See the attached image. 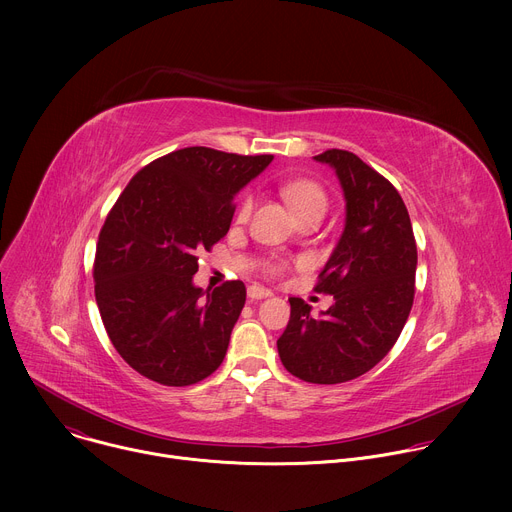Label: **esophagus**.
Segmentation results:
<instances>
[{
	"label": "esophagus",
	"instance_id": "obj_1",
	"mask_svg": "<svg viewBox=\"0 0 512 512\" xmlns=\"http://www.w3.org/2000/svg\"><path fill=\"white\" fill-rule=\"evenodd\" d=\"M247 294H249L251 300H263V298H269V296H271V291L265 289V287H261V285H249Z\"/></svg>",
	"mask_w": 512,
	"mask_h": 512
}]
</instances>
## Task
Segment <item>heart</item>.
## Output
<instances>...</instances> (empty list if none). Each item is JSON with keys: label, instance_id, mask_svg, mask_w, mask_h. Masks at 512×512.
I'll list each match as a JSON object with an SVG mask.
<instances>
[{"label": "heart", "instance_id": "b5f03b06", "mask_svg": "<svg viewBox=\"0 0 512 512\" xmlns=\"http://www.w3.org/2000/svg\"><path fill=\"white\" fill-rule=\"evenodd\" d=\"M279 194L285 200V204L291 208V212L296 214V218L308 216V214H322L328 208V196L326 190L314 182V180H287L279 184ZM253 210V198L247 194L239 200L237 204V221L245 223L249 221ZM285 269L283 263H271L269 265V273L271 275H279Z\"/></svg>", "mask_w": 512, "mask_h": 512}]
</instances>
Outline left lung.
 <instances>
[{
    "label": "left lung",
    "instance_id": "left-lung-1",
    "mask_svg": "<svg viewBox=\"0 0 512 512\" xmlns=\"http://www.w3.org/2000/svg\"><path fill=\"white\" fill-rule=\"evenodd\" d=\"M314 160L334 168L346 200L342 237L314 287L334 304L314 318L304 300L289 298L277 350L294 377L336 385L371 371L397 342L413 306L417 245L407 206L387 178L346 150Z\"/></svg>",
    "mask_w": 512,
    "mask_h": 512
}]
</instances>
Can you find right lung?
Returning a JSON list of instances; mask_svg holds the SVG:
<instances>
[{
  "label": "right lung",
  "instance_id": "1",
  "mask_svg": "<svg viewBox=\"0 0 512 512\" xmlns=\"http://www.w3.org/2000/svg\"><path fill=\"white\" fill-rule=\"evenodd\" d=\"M273 156L184 148L141 168L99 233L93 277L103 326L133 371L166 387L212 375L245 306L243 281L192 283L198 253L231 227L235 196Z\"/></svg>",
  "mask_w": 512,
  "mask_h": 512
}]
</instances>
